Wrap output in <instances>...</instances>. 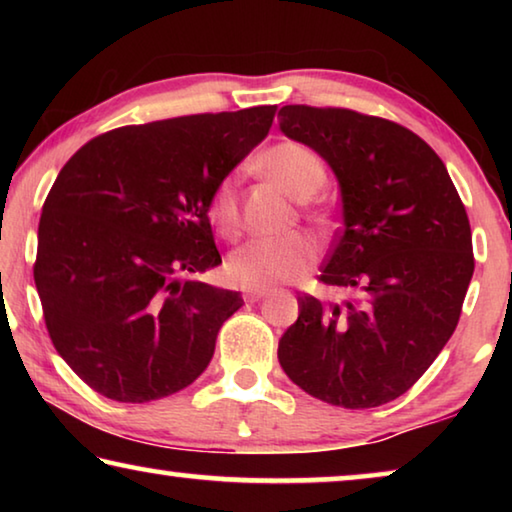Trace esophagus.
Listing matches in <instances>:
<instances>
[{
  "instance_id": "esophagus-1",
  "label": "esophagus",
  "mask_w": 512,
  "mask_h": 512,
  "mask_svg": "<svg viewBox=\"0 0 512 512\" xmlns=\"http://www.w3.org/2000/svg\"><path fill=\"white\" fill-rule=\"evenodd\" d=\"M264 296H268V289H246L244 291L246 302H257V300H262Z\"/></svg>"
}]
</instances>
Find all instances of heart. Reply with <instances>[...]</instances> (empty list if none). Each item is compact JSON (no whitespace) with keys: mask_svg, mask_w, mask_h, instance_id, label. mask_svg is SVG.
Wrapping results in <instances>:
<instances>
[{"mask_svg":"<svg viewBox=\"0 0 512 512\" xmlns=\"http://www.w3.org/2000/svg\"><path fill=\"white\" fill-rule=\"evenodd\" d=\"M264 171L293 198L314 196L325 183V164L300 142H282L268 149L262 158ZM207 214L225 239L239 232L237 180L225 178L212 192ZM318 248L307 235L253 239L228 257V277L244 289H266L289 282L314 262Z\"/></svg>","mask_w":512,"mask_h":512,"instance_id":"b5f03b06","label":"heart"}]
</instances>
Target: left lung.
I'll use <instances>...</instances> for the list:
<instances>
[{
    "label": "left lung",
    "mask_w": 512,
    "mask_h": 512,
    "mask_svg": "<svg viewBox=\"0 0 512 512\" xmlns=\"http://www.w3.org/2000/svg\"><path fill=\"white\" fill-rule=\"evenodd\" d=\"M277 119L339 180L343 228L318 280L350 296H298L277 359L293 384L332 406L397 400L461 318L474 273L461 196L436 151L395 121L311 106H284Z\"/></svg>",
    "instance_id": "8db88e82"
}]
</instances>
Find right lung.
I'll return each instance as SVG.
<instances>
[{"label":"right lung","mask_w":512,"mask_h":512,"mask_svg":"<svg viewBox=\"0 0 512 512\" xmlns=\"http://www.w3.org/2000/svg\"><path fill=\"white\" fill-rule=\"evenodd\" d=\"M275 106L173 117L94 137L42 205L33 280L51 343L94 391L144 404L207 368L244 305L198 273L221 264L207 205L271 131Z\"/></svg>","instance_id":"right-lung-1"}]
</instances>
